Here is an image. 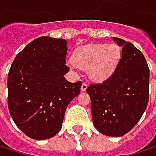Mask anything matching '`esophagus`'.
Listing matches in <instances>:
<instances>
[{
	"instance_id": "34e87169",
	"label": "esophagus",
	"mask_w": 156,
	"mask_h": 156,
	"mask_svg": "<svg viewBox=\"0 0 156 156\" xmlns=\"http://www.w3.org/2000/svg\"><path fill=\"white\" fill-rule=\"evenodd\" d=\"M87 87H88V85L83 83L82 84V87H81V90H83V91H85L86 90H87Z\"/></svg>"
}]
</instances>
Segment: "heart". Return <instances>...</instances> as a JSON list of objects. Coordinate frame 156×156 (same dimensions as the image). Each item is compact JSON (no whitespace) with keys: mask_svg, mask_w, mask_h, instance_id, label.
<instances>
[{"mask_svg":"<svg viewBox=\"0 0 156 156\" xmlns=\"http://www.w3.org/2000/svg\"><path fill=\"white\" fill-rule=\"evenodd\" d=\"M119 57L120 50L115 44H90L77 50L69 65L89 69L92 80L103 81L113 73Z\"/></svg>","mask_w":156,"mask_h":156,"instance_id":"obj_1","label":"heart"}]
</instances>
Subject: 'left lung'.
I'll return each instance as SVG.
<instances>
[{
	"label": "left lung",
	"mask_w": 156,
	"mask_h": 156,
	"mask_svg": "<svg viewBox=\"0 0 156 156\" xmlns=\"http://www.w3.org/2000/svg\"><path fill=\"white\" fill-rule=\"evenodd\" d=\"M122 47L115 72L102 83L90 84L86 91L91 100L95 128L110 137L128 133L140 120L149 96V68L132 43L113 37Z\"/></svg>",
	"instance_id": "obj_1"
}]
</instances>
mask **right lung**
Listing matches in <instances>:
<instances>
[{
    "label": "right lung",
    "instance_id": "right-lung-1",
    "mask_svg": "<svg viewBox=\"0 0 156 156\" xmlns=\"http://www.w3.org/2000/svg\"><path fill=\"white\" fill-rule=\"evenodd\" d=\"M66 41L49 36L34 40L14 59L8 74V106L27 136L43 140L60 129L66 107L80 93L82 82L64 77Z\"/></svg>",
    "mask_w": 156,
    "mask_h": 156
}]
</instances>
